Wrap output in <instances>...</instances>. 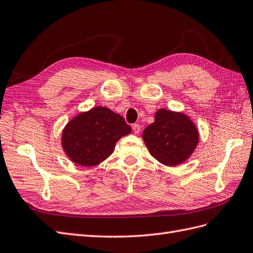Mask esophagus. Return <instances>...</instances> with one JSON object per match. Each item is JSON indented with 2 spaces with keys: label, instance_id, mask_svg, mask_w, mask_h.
Segmentation results:
<instances>
[{
  "label": "esophagus",
  "instance_id": "obj_1",
  "mask_svg": "<svg viewBox=\"0 0 253 253\" xmlns=\"http://www.w3.org/2000/svg\"><path fill=\"white\" fill-rule=\"evenodd\" d=\"M132 129H133V132H134L135 134H139L140 131H141V126H140L139 124H134V125L132 126Z\"/></svg>",
  "mask_w": 253,
  "mask_h": 253
}]
</instances>
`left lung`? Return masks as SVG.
I'll return each instance as SVG.
<instances>
[{
	"label": "left lung",
	"instance_id": "8db88e82",
	"mask_svg": "<svg viewBox=\"0 0 253 253\" xmlns=\"http://www.w3.org/2000/svg\"><path fill=\"white\" fill-rule=\"evenodd\" d=\"M142 138L157 161L176 167L192 156L199 142V132L183 112L159 109L155 122L144 129Z\"/></svg>",
	"mask_w": 253,
	"mask_h": 253
}]
</instances>
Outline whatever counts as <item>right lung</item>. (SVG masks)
Wrapping results in <instances>:
<instances>
[{
  "mask_svg": "<svg viewBox=\"0 0 253 253\" xmlns=\"http://www.w3.org/2000/svg\"><path fill=\"white\" fill-rule=\"evenodd\" d=\"M130 132L131 127L122 115L98 106L68 122L61 133V145L72 162L95 167L113 153L122 136Z\"/></svg>",
  "mask_w": 253,
  "mask_h": 253,
  "instance_id": "right-lung-1",
  "label": "right lung"
}]
</instances>
